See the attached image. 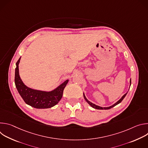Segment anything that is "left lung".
<instances>
[{"instance_id":"1","label":"left lung","mask_w":148,"mask_h":148,"mask_svg":"<svg viewBox=\"0 0 148 148\" xmlns=\"http://www.w3.org/2000/svg\"><path fill=\"white\" fill-rule=\"evenodd\" d=\"M131 79H130V86H131ZM127 93H128V92H126L125 94H124V95L121 97V98L119 100H118L116 103H115L114 104H113L112 105H111V106L108 107H99V106H98V105H95V104H94V103L91 102L90 101H88V100L87 99V98L86 97L85 94H84V93H83V95H84V99H86V101L88 103V104L90 105L91 107H92V108H95V109H97V110H109V109H111V108H113L115 106V105H118V104L120 102H121V101L123 99V98L125 97L126 95L127 94Z\"/></svg>"}]
</instances>
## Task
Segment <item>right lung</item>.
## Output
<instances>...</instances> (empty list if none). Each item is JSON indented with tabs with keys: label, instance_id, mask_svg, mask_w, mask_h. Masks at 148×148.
Wrapping results in <instances>:
<instances>
[{
	"label": "right lung",
	"instance_id": "right-lung-1",
	"mask_svg": "<svg viewBox=\"0 0 148 148\" xmlns=\"http://www.w3.org/2000/svg\"><path fill=\"white\" fill-rule=\"evenodd\" d=\"M21 57L16 62L14 82L16 87L24 101L30 106L37 109H46L54 107L62 97L63 91L69 79L61 84L51 91H43L34 90L27 87L21 79L18 72V64Z\"/></svg>",
	"mask_w": 148,
	"mask_h": 148
}]
</instances>
